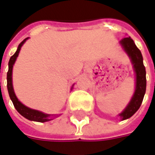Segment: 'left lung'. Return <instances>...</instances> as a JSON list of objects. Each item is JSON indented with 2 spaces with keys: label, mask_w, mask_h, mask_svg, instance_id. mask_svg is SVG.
<instances>
[{
  "label": "left lung",
  "mask_w": 155,
  "mask_h": 155,
  "mask_svg": "<svg viewBox=\"0 0 155 155\" xmlns=\"http://www.w3.org/2000/svg\"><path fill=\"white\" fill-rule=\"evenodd\" d=\"M124 51L130 57L131 63L133 64L134 72L136 74V88L133 97L130 101L129 105L120 113L119 116L121 120L130 118L139 109L142 104L146 89H147V78H146V68L143 64V57L140 50L136 46L133 40L130 37L123 38L120 41Z\"/></svg>",
  "instance_id": "left-lung-1"
}]
</instances>
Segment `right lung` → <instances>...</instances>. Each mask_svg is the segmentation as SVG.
I'll use <instances>...</instances> for the list:
<instances>
[{
  "mask_svg": "<svg viewBox=\"0 0 155 155\" xmlns=\"http://www.w3.org/2000/svg\"><path fill=\"white\" fill-rule=\"evenodd\" d=\"M27 39L28 38L25 39L21 43L18 45V49L15 52V54L9 58V61H8V71L7 73L8 91L9 97H10L13 105L15 106V108L17 109V111L21 114L22 116H24L25 118H26L27 120H30L38 121V122H45V121H49L50 120H52L49 118L51 116V114H44L42 112L31 109V108L25 106V105H23L21 102L18 99V97H16V94H15L14 90H13V85H12V69H13V65H14V64L16 62V59H17V58H18V56L19 54V51H20L21 47Z\"/></svg>",
  "mask_w": 155,
  "mask_h": 155,
  "instance_id": "add662e5",
  "label": "right lung"
}]
</instances>
